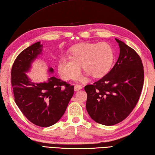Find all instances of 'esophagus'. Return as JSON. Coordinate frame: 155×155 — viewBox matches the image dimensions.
<instances>
[{
	"label": "esophagus",
	"instance_id": "obj_1",
	"mask_svg": "<svg viewBox=\"0 0 155 155\" xmlns=\"http://www.w3.org/2000/svg\"><path fill=\"white\" fill-rule=\"evenodd\" d=\"M83 87L81 85H76L74 86V91H79V90H81V89H82Z\"/></svg>",
	"mask_w": 155,
	"mask_h": 155
}]
</instances>
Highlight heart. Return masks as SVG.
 Returning <instances> with one entry per match:
<instances>
[{
    "instance_id": "obj_1",
    "label": "heart",
    "mask_w": 155,
    "mask_h": 155,
    "mask_svg": "<svg viewBox=\"0 0 155 155\" xmlns=\"http://www.w3.org/2000/svg\"><path fill=\"white\" fill-rule=\"evenodd\" d=\"M68 58L59 60L58 69L64 80H77L81 66L94 78L103 77L110 70L114 60V51L110 45L101 43H82L72 47Z\"/></svg>"
}]
</instances>
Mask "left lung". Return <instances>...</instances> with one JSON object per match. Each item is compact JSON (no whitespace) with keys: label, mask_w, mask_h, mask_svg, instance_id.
Returning a JSON list of instances; mask_svg holds the SVG:
<instances>
[{"label":"left lung","mask_w":155,"mask_h":155,"mask_svg":"<svg viewBox=\"0 0 155 155\" xmlns=\"http://www.w3.org/2000/svg\"><path fill=\"white\" fill-rule=\"evenodd\" d=\"M118 60L108 74L87 85L86 108L91 119L104 125L117 124L136 107L144 85V72L139 55L123 41Z\"/></svg>","instance_id":"obj_1"}]
</instances>
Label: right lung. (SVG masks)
<instances>
[{"label":"right lung","instance_id":"1","mask_svg":"<svg viewBox=\"0 0 155 155\" xmlns=\"http://www.w3.org/2000/svg\"><path fill=\"white\" fill-rule=\"evenodd\" d=\"M41 42L25 49L14 61L11 68V85L17 106L31 123L49 127L57 123L65 112L74 94V85L52 77L47 82L34 83L25 72L41 54ZM49 72H53L50 68Z\"/></svg>","mask_w":155,"mask_h":155}]
</instances>
